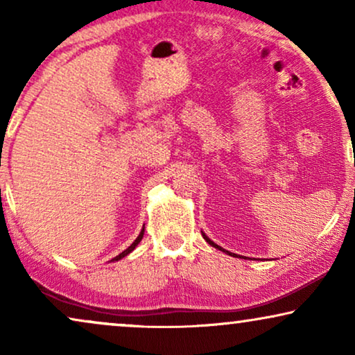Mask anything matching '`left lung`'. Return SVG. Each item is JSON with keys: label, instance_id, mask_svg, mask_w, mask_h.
Instances as JSON below:
<instances>
[{"label": "left lung", "instance_id": "1", "mask_svg": "<svg viewBox=\"0 0 355 355\" xmlns=\"http://www.w3.org/2000/svg\"><path fill=\"white\" fill-rule=\"evenodd\" d=\"M202 236H203V239H205V241L208 242V244H210V245H213V247H216V249H220V250H223L220 245H216V244H215V242H213V241H210V239H208V237L205 236V232H202Z\"/></svg>", "mask_w": 355, "mask_h": 355}]
</instances>
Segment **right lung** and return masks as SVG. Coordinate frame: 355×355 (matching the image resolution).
Wrapping results in <instances>:
<instances>
[{
  "label": "right lung",
  "mask_w": 355,
  "mask_h": 355,
  "mask_svg": "<svg viewBox=\"0 0 355 355\" xmlns=\"http://www.w3.org/2000/svg\"><path fill=\"white\" fill-rule=\"evenodd\" d=\"M142 237H144V230H142V231H140V234L137 236V239H135V241L132 242V244H130V245L128 247V249H125L124 252H121V254H119L118 257H114V259H113V260H121V259H123V257H125V255H128V254H130V252H132V250L135 249V247H137V244H139V242H140V241H142Z\"/></svg>",
  "instance_id": "add662e5"
}]
</instances>
